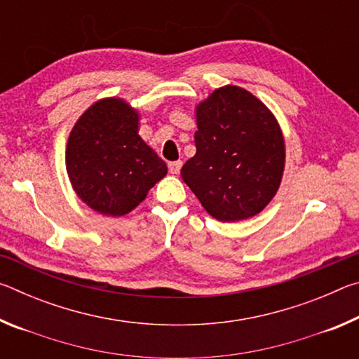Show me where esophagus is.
I'll return each instance as SVG.
<instances>
[{
	"label": "esophagus",
	"instance_id": "esophagus-1",
	"mask_svg": "<svg viewBox=\"0 0 359 359\" xmlns=\"http://www.w3.org/2000/svg\"><path fill=\"white\" fill-rule=\"evenodd\" d=\"M168 168H169V172H171V174H174V175H177V174L180 172V168H182V161L179 160V161H172V163H169V165H168Z\"/></svg>",
	"mask_w": 359,
	"mask_h": 359
}]
</instances>
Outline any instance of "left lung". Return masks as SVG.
I'll use <instances>...</instances> for the list:
<instances>
[{"mask_svg": "<svg viewBox=\"0 0 359 359\" xmlns=\"http://www.w3.org/2000/svg\"><path fill=\"white\" fill-rule=\"evenodd\" d=\"M196 154L180 175L203 208L220 222L259 214L280 187L285 139L257 96L224 85L196 106Z\"/></svg>", "mask_w": 359, "mask_h": 359, "instance_id": "left-lung-1", "label": "left lung"}]
</instances>
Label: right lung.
<instances>
[{"label":"right lung","mask_w":359,"mask_h":359,"mask_svg":"<svg viewBox=\"0 0 359 359\" xmlns=\"http://www.w3.org/2000/svg\"><path fill=\"white\" fill-rule=\"evenodd\" d=\"M137 133L139 112L121 98L96 101L69 133L66 171L71 185L101 215H126L168 174L166 163Z\"/></svg>","instance_id":"add662e5"}]
</instances>
